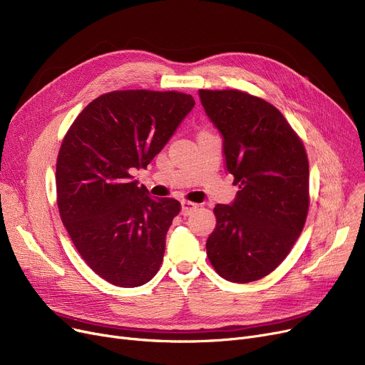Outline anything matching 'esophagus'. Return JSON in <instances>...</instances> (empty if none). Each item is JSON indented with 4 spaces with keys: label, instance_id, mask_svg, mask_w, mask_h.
Returning <instances> with one entry per match:
<instances>
[{
    "label": "esophagus",
    "instance_id": "34e87169",
    "mask_svg": "<svg viewBox=\"0 0 365 365\" xmlns=\"http://www.w3.org/2000/svg\"><path fill=\"white\" fill-rule=\"evenodd\" d=\"M180 205H182V215H183V216H190V215H192V213L195 212V210L198 208L197 204L189 202V201H182Z\"/></svg>",
    "mask_w": 365,
    "mask_h": 365
}]
</instances>
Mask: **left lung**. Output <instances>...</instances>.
Segmentation results:
<instances>
[{
  "label": "left lung",
  "instance_id": "8db88e82",
  "mask_svg": "<svg viewBox=\"0 0 365 365\" xmlns=\"http://www.w3.org/2000/svg\"><path fill=\"white\" fill-rule=\"evenodd\" d=\"M198 94L240 187L231 204L215 207L207 256L226 281L252 282L271 274L302 232L309 207L308 157L271 103L238 90Z\"/></svg>",
  "mask_w": 365,
  "mask_h": 365
}]
</instances>
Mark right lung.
<instances>
[{
  "label": "right lung",
  "instance_id": "1",
  "mask_svg": "<svg viewBox=\"0 0 365 365\" xmlns=\"http://www.w3.org/2000/svg\"><path fill=\"white\" fill-rule=\"evenodd\" d=\"M194 105L179 91H110L66 133L56 165L59 213L84 262L113 285H143L160 269L180 202L149 197L130 171L146 168Z\"/></svg>",
  "mask_w": 365,
  "mask_h": 365
}]
</instances>
